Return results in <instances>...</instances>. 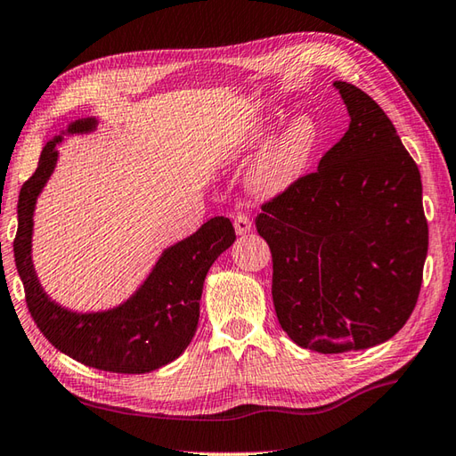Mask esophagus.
Listing matches in <instances>:
<instances>
[{
	"mask_svg": "<svg viewBox=\"0 0 456 456\" xmlns=\"http://www.w3.org/2000/svg\"><path fill=\"white\" fill-rule=\"evenodd\" d=\"M234 230L238 236H244L248 232H252V220L246 214H236L234 216Z\"/></svg>",
	"mask_w": 456,
	"mask_h": 456,
	"instance_id": "1",
	"label": "esophagus"
}]
</instances>
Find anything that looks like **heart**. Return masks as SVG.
I'll return each instance as SVG.
<instances>
[{
	"instance_id": "1",
	"label": "heart",
	"mask_w": 456,
	"mask_h": 456,
	"mask_svg": "<svg viewBox=\"0 0 456 456\" xmlns=\"http://www.w3.org/2000/svg\"><path fill=\"white\" fill-rule=\"evenodd\" d=\"M281 109L276 107L240 131L224 149L226 162L244 159L278 123ZM266 140V139H265ZM322 142V126L309 113H297L278 126L254 154L246 168L244 184L256 199L272 200L291 191L312 167Z\"/></svg>"
}]
</instances>
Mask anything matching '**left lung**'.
<instances>
[{
  "label": "left lung",
  "mask_w": 456,
  "mask_h": 456,
  "mask_svg": "<svg viewBox=\"0 0 456 456\" xmlns=\"http://www.w3.org/2000/svg\"><path fill=\"white\" fill-rule=\"evenodd\" d=\"M333 87L347 133L256 220L281 330L317 354L391 339L415 309L428 248L420 173L389 117L355 85Z\"/></svg>",
  "instance_id": "8db88e82"
}]
</instances>
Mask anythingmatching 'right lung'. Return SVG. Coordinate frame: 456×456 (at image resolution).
<instances>
[{"mask_svg":"<svg viewBox=\"0 0 456 456\" xmlns=\"http://www.w3.org/2000/svg\"><path fill=\"white\" fill-rule=\"evenodd\" d=\"M99 117L77 118L49 139L36 175L21 186L17 202L13 256L25 288V302L41 333L61 354L101 371L149 373L175 362L192 341L200 317L204 278L214 260L234 244L236 232L214 216L184 240L162 250L133 296L101 312H73L47 296L33 265V214L57 167L65 136L97 131Z\"/></svg>","mask_w":456,"mask_h":456,"instance_id":"1","label":"right lung"}]
</instances>
